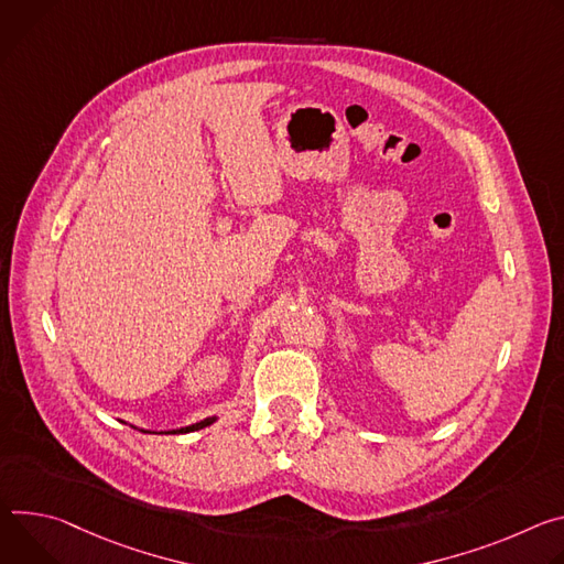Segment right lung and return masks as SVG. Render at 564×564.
<instances>
[{
    "label": "right lung",
    "instance_id": "obj_1",
    "mask_svg": "<svg viewBox=\"0 0 564 564\" xmlns=\"http://www.w3.org/2000/svg\"><path fill=\"white\" fill-rule=\"evenodd\" d=\"M215 421V416H210V419H204V421H199V423H193V425H187V427H181V430H172L174 434L176 432H195V430H202V427H206V425H210Z\"/></svg>",
    "mask_w": 564,
    "mask_h": 564
}]
</instances>
